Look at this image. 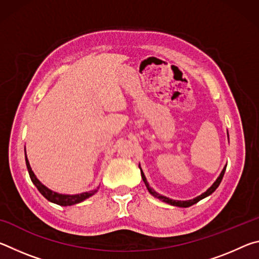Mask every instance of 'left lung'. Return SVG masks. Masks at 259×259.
I'll return each mask as SVG.
<instances>
[{
    "mask_svg": "<svg viewBox=\"0 0 259 259\" xmlns=\"http://www.w3.org/2000/svg\"><path fill=\"white\" fill-rule=\"evenodd\" d=\"M227 136H229V134H227ZM139 168H140V164H139ZM225 170H226V165L224 166V169L222 170V172H221V175H219V177L216 179V182H214V183L212 184V185L208 188L207 191H205L204 193H202V194H201V195L196 196V198L192 199V200H188V201H178V200H172V199L166 198V196H163V195L159 194V193L155 192L154 190H153V188H151V187H150V184L147 183V181H146V177H145V175H144L142 168H140V174H142V178H143L144 183H145V185H146V187H147L148 192H150L153 196H155L156 199H159V200H161V201H163V202H165V203H169V204H171V205H176V207L187 208V207H191V205H193V204H195L196 202H199L200 200H202V199H204V198H207L208 195H210V194H211V193H213L214 191H216V188L219 186V184H221L223 177H224Z\"/></svg>",
    "mask_w": 259,
    "mask_h": 259,
    "instance_id": "8db88e82",
    "label": "left lung"
}]
</instances>
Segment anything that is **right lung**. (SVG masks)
<instances>
[{
  "mask_svg": "<svg viewBox=\"0 0 259 259\" xmlns=\"http://www.w3.org/2000/svg\"><path fill=\"white\" fill-rule=\"evenodd\" d=\"M25 160H26V165H27V170H28V174H29V177H30V181L33 182V184L36 188L38 190V192L41 193V194L45 196V198L50 201L52 203H56V204H59V205H63V207H67V205H73V204H76V203H80L82 201H84L85 199L90 198L91 195H94L97 190L95 191H89V192H84V193H81V194H74V195H69V194H59V193L54 192L48 188L47 186L43 185V184L38 181L35 176L32 168H30L29 165V162L27 159V155H26V150H25Z\"/></svg>",
  "mask_w": 259,
  "mask_h": 259,
  "instance_id": "1",
  "label": "right lung"
}]
</instances>
